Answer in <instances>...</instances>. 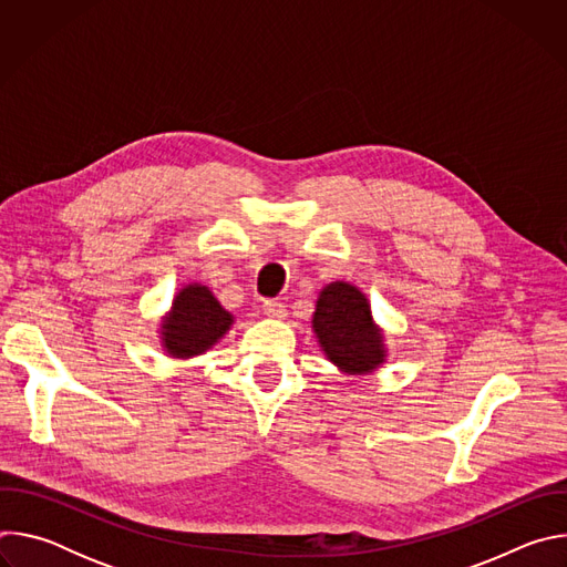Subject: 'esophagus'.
<instances>
[{
	"label": "esophagus",
	"instance_id": "esophagus-1",
	"mask_svg": "<svg viewBox=\"0 0 567 567\" xmlns=\"http://www.w3.org/2000/svg\"><path fill=\"white\" fill-rule=\"evenodd\" d=\"M262 311H265V316L276 318V320H282L287 316V307L280 300H265Z\"/></svg>",
	"mask_w": 567,
	"mask_h": 567
}]
</instances>
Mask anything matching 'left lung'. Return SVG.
<instances>
[{"label": "left lung", "instance_id": "1", "mask_svg": "<svg viewBox=\"0 0 567 567\" xmlns=\"http://www.w3.org/2000/svg\"><path fill=\"white\" fill-rule=\"evenodd\" d=\"M311 328L322 352L343 372L365 374L385 359L368 298L348 282H332L320 291Z\"/></svg>", "mask_w": 567, "mask_h": 567}]
</instances>
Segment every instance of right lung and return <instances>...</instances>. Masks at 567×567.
I'll list each match as a JSON object with an SVG mask.
<instances>
[{
	"label": "right lung",
	"mask_w": 567,
	"mask_h": 567,
	"mask_svg": "<svg viewBox=\"0 0 567 567\" xmlns=\"http://www.w3.org/2000/svg\"><path fill=\"white\" fill-rule=\"evenodd\" d=\"M233 316L217 302L208 287L188 285L175 300L161 326V341L168 354L188 359L210 350L230 328Z\"/></svg>",
	"instance_id": "right-lung-1"
}]
</instances>
